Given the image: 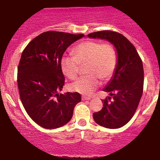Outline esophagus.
Returning a JSON list of instances; mask_svg holds the SVG:
<instances>
[{
	"label": "esophagus",
	"mask_w": 160,
	"mask_h": 160,
	"mask_svg": "<svg viewBox=\"0 0 160 160\" xmlns=\"http://www.w3.org/2000/svg\"><path fill=\"white\" fill-rule=\"evenodd\" d=\"M90 99H91L90 97H85V96H83V97H82V100H83V101H84V100H90Z\"/></svg>",
	"instance_id": "esophagus-1"
}]
</instances>
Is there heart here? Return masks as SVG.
Wrapping results in <instances>:
<instances>
[{
  "label": "heart",
  "instance_id": "b5f03b06",
  "mask_svg": "<svg viewBox=\"0 0 160 160\" xmlns=\"http://www.w3.org/2000/svg\"><path fill=\"white\" fill-rule=\"evenodd\" d=\"M74 57L64 55L60 60L63 73L70 80H75L80 71V65H87L86 77L78 79L70 85L72 91L89 95L103 81L110 80L117 65L115 48L109 43H101L94 40H86L73 48Z\"/></svg>",
  "mask_w": 160,
  "mask_h": 160
}]
</instances>
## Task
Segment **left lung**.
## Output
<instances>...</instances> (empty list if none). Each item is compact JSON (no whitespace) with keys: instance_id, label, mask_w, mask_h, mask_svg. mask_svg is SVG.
Instances as JSON below:
<instances>
[{"instance_id":"1","label":"left lung","mask_w":160,"mask_h":160,"mask_svg":"<svg viewBox=\"0 0 160 160\" xmlns=\"http://www.w3.org/2000/svg\"><path fill=\"white\" fill-rule=\"evenodd\" d=\"M88 38L106 40L117 50V65L112 77L102 90L110 93L100 112L93 114L98 125L108 129L123 127L137 110L143 90L142 62L135 47L117 32L102 31L91 33ZM112 99H111V97Z\"/></svg>"}]
</instances>
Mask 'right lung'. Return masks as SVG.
Segmentation results:
<instances>
[{
	"label": "right lung",
	"instance_id": "obj_1",
	"mask_svg": "<svg viewBox=\"0 0 160 160\" xmlns=\"http://www.w3.org/2000/svg\"><path fill=\"white\" fill-rule=\"evenodd\" d=\"M83 34L48 31L23 50L18 70V85L25 110L37 124L56 129L67 124L81 101L79 93H58L64 85L60 60L65 50Z\"/></svg>",
	"mask_w": 160,
	"mask_h": 160
}]
</instances>
